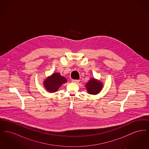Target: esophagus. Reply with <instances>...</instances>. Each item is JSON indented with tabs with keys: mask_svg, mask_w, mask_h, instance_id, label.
Masks as SVG:
<instances>
[{
	"mask_svg": "<svg viewBox=\"0 0 149 149\" xmlns=\"http://www.w3.org/2000/svg\"><path fill=\"white\" fill-rule=\"evenodd\" d=\"M72 82L74 83H78L79 82V80H75V79H72Z\"/></svg>",
	"mask_w": 149,
	"mask_h": 149,
	"instance_id": "esophagus-1",
	"label": "esophagus"
}]
</instances>
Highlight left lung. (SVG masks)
<instances>
[{"mask_svg": "<svg viewBox=\"0 0 149 149\" xmlns=\"http://www.w3.org/2000/svg\"><path fill=\"white\" fill-rule=\"evenodd\" d=\"M86 88L87 92L91 94H96L99 93L102 88V84L95 80L94 78L91 79L86 84Z\"/></svg>", "mask_w": 149, "mask_h": 149, "instance_id": "obj_1", "label": "left lung"}]
</instances>
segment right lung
Returning <instances> with one entry per match:
<instances>
[{
    "label": "right lung",
    "instance_id": "obj_1",
    "mask_svg": "<svg viewBox=\"0 0 149 149\" xmlns=\"http://www.w3.org/2000/svg\"><path fill=\"white\" fill-rule=\"evenodd\" d=\"M66 81V79L61 77L59 73H54L44 81V85L48 91L55 92L61 85Z\"/></svg>",
    "mask_w": 149,
    "mask_h": 149
}]
</instances>
